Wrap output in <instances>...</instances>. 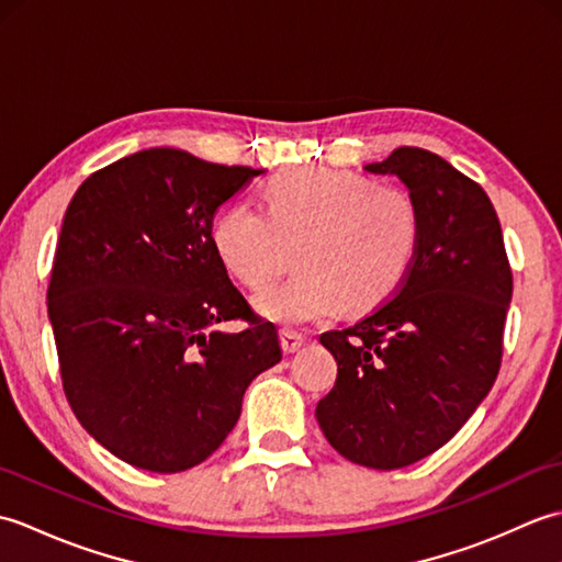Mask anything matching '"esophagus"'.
<instances>
[{
	"mask_svg": "<svg viewBox=\"0 0 562 562\" xmlns=\"http://www.w3.org/2000/svg\"><path fill=\"white\" fill-rule=\"evenodd\" d=\"M306 342V338L302 336V333H296V330H290V328H284V330H280V345H282V350L288 352V355H292V352H296L302 348V345Z\"/></svg>",
	"mask_w": 562,
	"mask_h": 562,
	"instance_id": "1",
	"label": "esophagus"
}]
</instances>
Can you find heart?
Instances as JSON below:
<instances>
[{
	"mask_svg": "<svg viewBox=\"0 0 562 562\" xmlns=\"http://www.w3.org/2000/svg\"><path fill=\"white\" fill-rule=\"evenodd\" d=\"M262 212L244 202L212 224L222 268L260 292L288 268L296 272L256 300L280 324H308L345 306L367 314L384 306L408 280L423 244V214L401 186L338 169H288L260 193Z\"/></svg>",
	"mask_w": 562,
	"mask_h": 562,
	"instance_id": "heart-1",
	"label": "heart"
}]
</instances>
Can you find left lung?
<instances>
[{
	"instance_id": "left-lung-1",
	"label": "left lung",
	"mask_w": 562,
	"mask_h": 562,
	"mask_svg": "<svg viewBox=\"0 0 562 562\" xmlns=\"http://www.w3.org/2000/svg\"><path fill=\"white\" fill-rule=\"evenodd\" d=\"M367 171L408 186L423 244L393 300L321 336L338 379L316 420L340 457L391 471L445 447L493 389L512 268L491 198L449 161L398 147Z\"/></svg>"
}]
</instances>
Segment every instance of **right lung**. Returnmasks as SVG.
Returning a JSON list of instances; mask_svg holds the SVG:
<instances>
[{"mask_svg": "<svg viewBox=\"0 0 562 562\" xmlns=\"http://www.w3.org/2000/svg\"><path fill=\"white\" fill-rule=\"evenodd\" d=\"M258 173L145 149L93 171L65 212L47 284L63 389L81 427L137 469L205 461L250 381L282 360L278 328L210 238L214 212ZM224 319L247 326L222 334Z\"/></svg>", "mask_w": 562, "mask_h": 562, "instance_id": "obj_1", "label": "right lung"}]
</instances>
